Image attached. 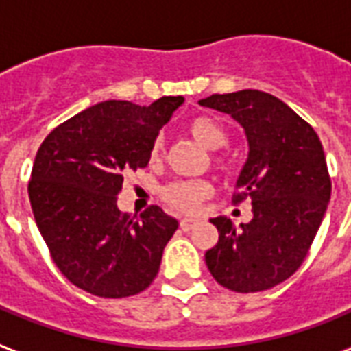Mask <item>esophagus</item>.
<instances>
[{
	"mask_svg": "<svg viewBox=\"0 0 351 351\" xmlns=\"http://www.w3.org/2000/svg\"><path fill=\"white\" fill-rule=\"evenodd\" d=\"M197 219H189V217H186V219H180V228H182L184 232H188V230H191V228L197 227Z\"/></svg>",
	"mask_w": 351,
	"mask_h": 351,
	"instance_id": "1",
	"label": "esophagus"
}]
</instances>
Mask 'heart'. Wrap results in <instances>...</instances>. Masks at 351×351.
Returning <instances> with one entry per match:
<instances>
[{"instance_id": "1", "label": "heart", "mask_w": 351, "mask_h": 351, "mask_svg": "<svg viewBox=\"0 0 351 351\" xmlns=\"http://www.w3.org/2000/svg\"><path fill=\"white\" fill-rule=\"evenodd\" d=\"M188 134L197 143H201L204 149L217 150L225 147L228 141L227 130L223 128L221 124L215 119L206 115H199L191 119L186 124ZM163 154V143L162 139H154L150 145L149 160L152 163L160 162ZM212 162L217 169H227L228 162L227 158L221 154H212ZM212 193V184L208 180H175V182L167 184L162 189V199L167 202L171 208L180 210V212H195L206 197Z\"/></svg>"}]
</instances>
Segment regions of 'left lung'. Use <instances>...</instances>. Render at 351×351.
<instances>
[{"instance_id":"obj_1","label":"left lung","mask_w":351,"mask_h":351,"mask_svg":"<svg viewBox=\"0 0 351 351\" xmlns=\"http://www.w3.org/2000/svg\"><path fill=\"white\" fill-rule=\"evenodd\" d=\"M199 104L228 113L245 130L249 156L232 202L253 204V219L241 228L223 215L210 219L219 240L206 251V266L232 292L274 288L303 264L328 208L331 178L320 137L262 90L212 95Z\"/></svg>"}]
</instances>
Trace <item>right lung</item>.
I'll use <instances>...</instances> for the list:
<instances>
[{
  "label": "right lung",
  "mask_w": 351,
  "mask_h": 351,
  "mask_svg": "<svg viewBox=\"0 0 351 351\" xmlns=\"http://www.w3.org/2000/svg\"><path fill=\"white\" fill-rule=\"evenodd\" d=\"M182 102H100L59 124L38 147L31 210L59 271L89 294L136 295L158 275L178 221L156 204L141 215L124 214L117 195L124 173L149 165L150 145Z\"/></svg>",
  "instance_id": "1"
}]
</instances>
